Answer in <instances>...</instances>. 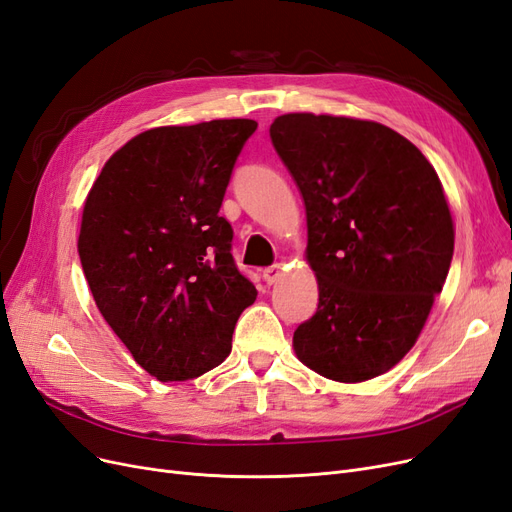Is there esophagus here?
Here are the masks:
<instances>
[{
    "label": "esophagus",
    "instance_id": "34e87169",
    "mask_svg": "<svg viewBox=\"0 0 512 512\" xmlns=\"http://www.w3.org/2000/svg\"><path fill=\"white\" fill-rule=\"evenodd\" d=\"M279 277H281V267H279V264H273V267H267V269H264V271H262V279H264V281H267V284H269V286L277 284V281H279Z\"/></svg>",
    "mask_w": 512,
    "mask_h": 512
}]
</instances>
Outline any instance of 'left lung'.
Returning a JSON list of instances; mask_svg holds the SVG:
<instances>
[{
    "instance_id": "obj_1",
    "label": "left lung",
    "mask_w": 512,
    "mask_h": 512,
    "mask_svg": "<svg viewBox=\"0 0 512 512\" xmlns=\"http://www.w3.org/2000/svg\"><path fill=\"white\" fill-rule=\"evenodd\" d=\"M301 190L317 311L294 330L298 360L326 379L383 375L415 345L453 258L434 167L373 120L284 114L269 129Z\"/></svg>"
}]
</instances>
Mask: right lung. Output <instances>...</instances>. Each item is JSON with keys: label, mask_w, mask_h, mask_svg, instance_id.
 <instances>
[{"label": "right lung", "mask_w": 512, "mask_h": 512, "mask_svg": "<svg viewBox=\"0 0 512 512\" xmlns=\"http://www.w3.org/2000/svg\"><path fill=\"white\" fill-rule=\"evenodd\" d=\"M258 122L139 133L88 192L78 254L105 322L158 381L195 379L231 354L256 288L231 254L224 192Z\"/></svg>", "instance_id": "right-lung-1"}]
</instances>
